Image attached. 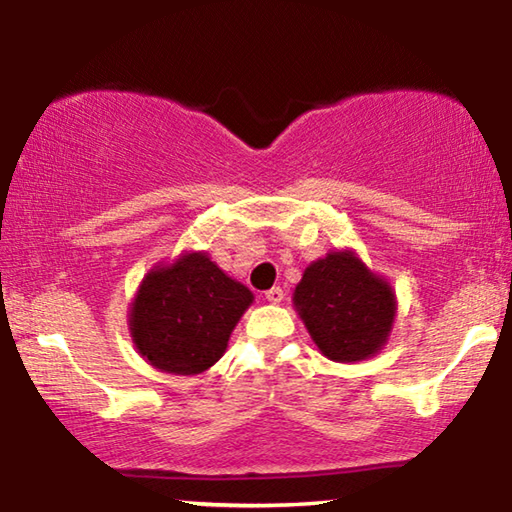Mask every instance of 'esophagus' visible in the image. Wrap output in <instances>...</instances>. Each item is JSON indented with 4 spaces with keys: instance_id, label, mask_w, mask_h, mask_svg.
I'll return each instance as SVG.
<instances>
[{
    "instance_id": "1",
    "label": "esophagus",
    "mask_w": 512,
    "mask_h": 512,
    "mask_svg": "<svg viewBox=\"0 0 512 512\" xmlns=\"http://www.w3.org/2000/svg\"><path fill=\"white\" fill-rule=\"evenodd\" d=\"M282 298H285V291H282L280 287H273V289L266 291V300H269V303H273V305L282 303Z\"/></svg>"
}]
</instances>
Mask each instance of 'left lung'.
Wrapping results in <instances>:
<instances>
[{
	"mask_svg": "<svg viewBox=\"0 0 512 512\" xmlns=\"http://www.w3.org/2000/svg\"><path fill=\"white\" fill-rule=\"evenodd\" d=\"M294 307L312 342L332 362H362L387 344L396 294L355 250H332L307 266Z\"/></svg>",
	"mask_w": 512,
	"mask_h": 512,
	"instance_id": "1",
	"label": "left lung"
}]
</instances>
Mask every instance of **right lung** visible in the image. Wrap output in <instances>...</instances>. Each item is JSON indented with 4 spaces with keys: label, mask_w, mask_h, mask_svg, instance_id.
Segmentation results:
<instances>
[{
    "label": "right lung",
    "mask_w": 512,
    "mask_h": 512,
    "mask_svg": "<svg viewBox=\"0 0 512 512\" xmlns=\"http://www.w3.org/2000/svg\"><path fill=\"white\" fill-rule=\"evenodd\" d=\"M255 296L202 250H184L145 273L129 305V335L154 369L196 376L223 358Z\"/></svg>",
    "instance_id": "right-lung-1"
}]
</instances>
